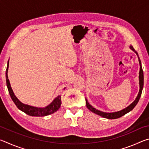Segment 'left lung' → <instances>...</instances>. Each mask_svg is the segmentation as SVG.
Returning a JSON list of instances; mask_svg holds the SVG:
<instances>
[{
	"instance_id": "left-lung-1",
	"label": "left lung",
	"mask_w": 149,
	"mask_h": 149,
	"mask_svg": "<svg viewBox=\"0 0 149 149\" xmlns=\"http://www.w3.org/2000/svg\"><path fill=\"white\" fill-rule=\"evenodd\" d=\"M130 48L133 50V52H135L136 54L137 55L138 59H139V65H140L139 75V91L137 97H136V99H135L134 101H133L130 106H128L127 108H124V109H123V110H120V111H118V112H111V113L104 112H102V111L97 110L95 108L93 107L91 105L89 102H88L87 100L85 99V100H86V106H87L88 109L91 111V112H93V113H95V114L100 116H102L103 118H107V119H111V120L119 118L120 117L123 116V115L126 114L127 113L130 112L131 110H132L133 108H134L135 106L137 105V104L139 102V99H140L141 95V93H142V91H143V84H144V76H143V71L142 66H141V60L139 59V58L138 53L135 51V50L133 49V46H132V45H130Z\"/></svg>"
}]
</instances>
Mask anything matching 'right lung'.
Segmentation results:
<instances>
[{
  "instance_id": "1",
  "label": "right lung",
  "mask_w": 149,
  "mask_h": 149,
  "mask_svg": "<svg viewBox=\"0 0 149 149\" xmlns=\"http://www.w3.org/2000/svg\"><path fill=\"white\" fill-rule=\"evenodd\" d=\"M8 65H9V60L8 61V64H7V68L6 70V85L8 87V90L9 94L10 95L12 100H13L14 104H16V107L18 109L22 110L29 116H46L53 114L54 112H56L59 109L60 106L62 104L61 100V95H58L56 98L53 100L51 103L46 107L45 108H37L31 107V106L23 104L19 100L17 99V98L15 96L13 91L12 89V87L10 84L8 77Z\"/></svg>"
}]
</instances>
